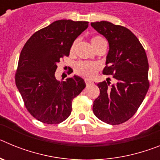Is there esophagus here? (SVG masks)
<instances>
[{"label":"esophagus","mask_w":160,"mask_h":160,"mask_svg":"<svg viewBox=\"0 0 160 160\" xmlns=\"http://www.w3.org/2000/svg\"><path fill=\"white\" fill-rule=\"evenodd\" d=\"M85 82H86V84L88 86V85L91 84V83H93V82L91 81V80H90V79H85Z\"/></svg>","instance_id":"esophagus-1"}]
</instances>
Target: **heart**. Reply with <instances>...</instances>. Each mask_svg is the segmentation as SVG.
Listing matches in <instances>:
<instances>
[{
	"mask_svg": "<svg viewBox=\"0 0 160 160\" xmlns=\"http://www.w3.org/2000/svg\"><path fill=\"white\" fill-rule=\"evenodd\" d=\"M104 41L101 37L96 36L91 39V44H92L93 47L95 48L98 44ZM78 41H75L73 42V45L70 49V52H73L74 48H75L76 44ZM99 70V65L94 62H79L75 65V72L78 75L82 77L87 78H91L94 77L98 70Z\"/></svg>",
	"mask_w": 160,
	"mask_h": 160,
	"instance_id": "heart-1",
	"label": "heart"
}]
</instances>
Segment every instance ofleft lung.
<instances>
[{
  "instance_id": "1",
  "label": "left lung",
  "mask_w": 160,
  "mask_h": 160,
  "mask_svg": "<svg viewBox=\"0 0 160 160\" xmlns=\"http://www.w3.org/2000/svg\"><path fill=\"white\" fill-rule=\"evenodd\" d=\"M90 25L109 43L102 73L116 80L111 86L110 82L98 83L100 94L94 101L93 112L107 124L122 123L135 114L149 88L146 52L134 33L123 26L106 21Z\"/></svg>"
}]
</instances>
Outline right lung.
Masks as SVG:
<instances>
[{"mask_svg":"<svg viewBox=\"0 0 160 160\" xmlns=\"http://www.w3.org/2000/svg\"><path fill=\"white\" fill-rule=\"evenodd\" d=\"M87 27L88 22L58 20L33 33L21 52L16 86L28 111L44 123L66 120L71 113L72 100L86 87L82 78L73 75L58 81L55 72Z\"/></svg>","mask_w":160,"mask_h":160,"instance_id":"obj_1","label":"right lung"}]
</instances>
